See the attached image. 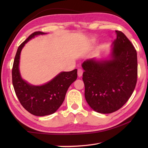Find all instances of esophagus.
<instances>
[{"mask_svg":"<svg viewBox=\"0 0 148 148\" xmlns=\"http://www.w3.org/2000/svg\"><path fill=\"white\" fill-rule=\"evenodd\" d=\"M83 71L81 69H78L77 70V76L79 77H81L83 75Z\"/></svg>","mask_w":148,"mask_h":148,"instance_id":"34e87169","label":"esophagus"}]
</instances>
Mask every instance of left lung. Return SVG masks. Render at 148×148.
<instances>
[{
  "instance_id": "8db88e82",
  "label": "left lung",
  "mask_w": 148,
  "mask_h": 148,
  "mask_svg": "<svg viewBox=\"0 0 148 148\" xmlns=\"http://www.w3.org/2000/svg\"><path fill=\"white\" fill-rule=\"evenodd\" d=\"M115 32L111 59L86 60L82 64L86 102L94 111L102 114L120 109L131 97L137 83L136 49L123 33Z\"/></svg>"
}]
</instances>
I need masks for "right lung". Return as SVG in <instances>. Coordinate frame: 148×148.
Instances as JSON below:
<instances>
[{
	"instance_id": "obj_1",
	"label": "right lung",
	"mask_w": 148,
	"mask_h": 148,
	"mask_svg": "<svg viewBox=\"0 0 148 148\" xmlns=\"http://www.w3.org/2000/svg\"><path fill=\"white\" fill-rule=\"evenodd\" d=\"M45 34L40 31L34 32L19 46L12 69V84L19 101L28 112L37 116L49 115L57 111L64 102L69 87L77 77V69H74L60 72L42 86L30 85L22 79L19 71L21 49L30 39Z\"/></svg>"
}]
</instances>
